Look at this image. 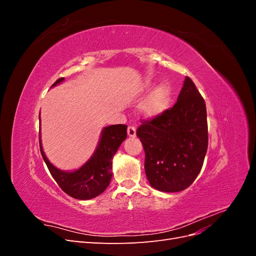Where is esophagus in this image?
Returning <instances> with one entry per match:
<instances>
[{
  "label": "esophagus",
  "mask_w": 256,
  "mask_h": 256,
  "mask_svg": "<svg viewBox=\"0 0 256 256\" xmlns=\"http://www.w3.org/2000/svg\"><path fill=\"white\" fill-rule=\"evenodd\" d=\"M127 132H128V136L130 138H134L136 136V127L134 126H129L128 129H127Z\"/></svg>",
  "instance_id": "esophagus-1"
}]
</instances>
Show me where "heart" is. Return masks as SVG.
Here are the masks:
<instances>
[{"instance_id":"b5f03b06","label":"heart","mask_w":256,"mask_h":256,"mask_svg":"<svg viewBox=\"0 0 256 256\" xmlns=\"http://www.w3.org/2000/svg\"><path fill=\"white\" fill-rule=\"evenodd\" d=\"M147 83L145 88H147ZM172 100V86L168 82H161L154 86L141 104V113L145 118H152L164 114Z\"/></svg>"}]
</instances>
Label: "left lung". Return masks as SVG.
I'll return each instance as SVG.
<instances>
[{
  "mask_svg": "<svg viewBox=\"0 0 256 256\" xmlns=\"http://www.w3.org/2000/svg\"><path fill=\"white\" fill-rule=\"evenodd\" d=\"M145 152V174L152 188L180 192L196 180L208 147L206 106L186 76L173 108L138 128Z\"/></svg>",
  "mask_w": 256,
  "mask_h": 256,
  "instance_id": "left-lung-1",
  "label": "left lung"
}]
</instances>
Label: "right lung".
Segmentation results:
<instances>
[{
    "mask_svg": "<svg viewBox=\"0 0 256 256\" xmlns=\"http://www.w3.org/2000/svg\"><path fill=\"white\" fill-rule=\"evenodd\" d=\"M64 80V78L56 80L52 84V88L56 86ZM126 138V125L120 124V125L104 127L94 154L81 168L74 171H63L51 164L42 150L40 134V146L46 164L60 189L74 198L90 200L102 194L110 184L112 178V159Z\"/></svg>",
    "mask_w": 256,
    "mask_h": 256,
    "instance_id": "obj_1",
    "label": "right lung"
}]
</instances>
